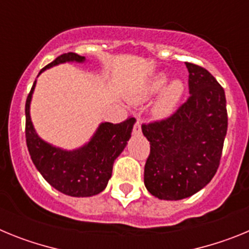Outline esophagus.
Wrapping results in <instances>:
<instances>
[{"label":"esophagus","mask_w":249,"mask_h":249,"mask_svg":"<svg viewBox=\"0 0 249 249\" xmlns=\"http://www.w3.org/2000/svg\"><path fill=\"white\" fill-rule=\"evenodd\" d=\"M141 132H142V128H141V122H140V120H137L135 127H133V135L140 136Z\"/></svg>","instance_id":"34e87169"}]
</instances>
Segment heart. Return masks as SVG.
I'll return each mask as SVG.
<instances>
[{
    "label": "heart",
    "mask_w": 249,
    "mask_h": 249,
    "mask_svg": "<svg viewBox=\"0 0 249 249\" xmlns=\"http://www.w3.org/2000/svg\"><path fill=\"white\" fill-rule=\"evenodd\" d=\"M169 80L166 72H157L147 78L146 82L131 96L133 103H144L157 96L152 106V116L156 120H167L177 111L184 96V83L181 78Z\"/></svg>",
    "instance_id": "b5f03b06"
}]
</instances>
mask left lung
<instances>
[{
	"instance_id": "obj_1",
	"label": "left lung",
	"mask_w": 249,
	"mask_h": 249,
	"mask_svg": "<svg viewBox=\"0 0 249 249\" xmlns=\"http://www.w3.org/2000/svg\"><path fill=\"white\" fill-rule=\"evenodd\" d=\"M190 98L173 116L142 126L151 153L144 186L164 201L188 198L210 183L227 135L226 94L210 72L186 63Z\"/></svg>"
}]
</instances>
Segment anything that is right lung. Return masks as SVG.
<instances>
[{
  "label": "right lung",
  "instance_id": "obj_1",
  "mask_svg": "<svg viewBox=\"0 0 249 249\" xmlns=\"http://www.w3.org/2000/svg\"><path fill=\"white\" fill-rule=\"evenodd\" d=\"M86 62V57L65 53L39 71L61 63ZM37 76V77H38ZM35 81L26 101V142L31 160L46 181L57 191L71 197H92L102 192L112 176L116 158L126 148L131 138L135 118L124 122H102L89 142L74 149H63L48 143L37 135L31 120V101L36 87Z\"/></svg>",
  "mask_w": 249,
  "mask_h": 249
}]
</instances>
